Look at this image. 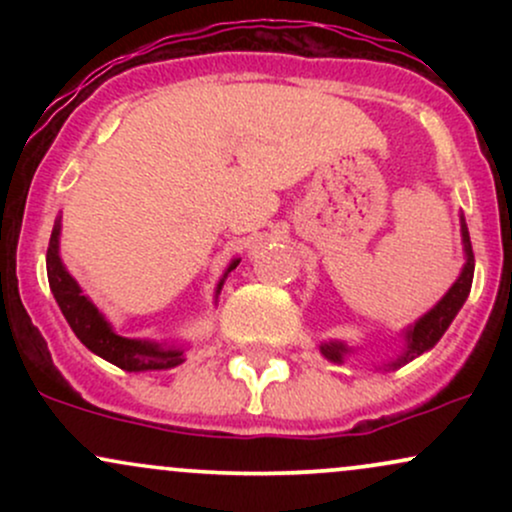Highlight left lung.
<instances>
[{"label":"left lung","mask_w":512,"mask_h":512,"mask_svg":"<svg viewBox=\"0 0 512 512\" xmlns=\"http://www.w3.org/2000/svg\"><path fill=\"white\" fill-rule=\"evenodd\" d=\"M460 231H462V245H464V262L460 276H457L455 284L450 286V291L445 293L440 301L433 305L431 310L424 317L414 322V325L407 327L404 337H407V349L402 351V356L395 358V361L387 363V368H399L404 363L414 361L416 356H421L424 351L433 349L438 344V339L443 337L445 330L450 327V322L455 320V315L460 313V308L467 301L469 289H472V279H474V252H472V240H469V231L467 223H464V216H460ZM322 356L332 363H344V356L349 354V346L344 342H325L320 346Z\"/></svg>","instance_id":"8db88e82"}]
</instances>
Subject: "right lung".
<instances>
[{"mask_svg": "<svg viewBox=\"0 0 512 512\" xmlns=\"http://www.w3.org/2000/svg\"><path fill=\"white\" fill-rule=\"evenodd\" d=\"M60 228L62 223L57 219L48 245V260H45L48 262V281L64 320L69 322V327H72V332L79 337V342L96 356L105 358V361H110L117 368L129 370V373H139V370H166L180 366V363L185 361L182 349L161 346L156 342H149V339L120 337V334L110 327V322L105 320L101 310L88 301V296H84V291L76 284L74 276L69 274L67 267L62 264ZM238 262L240 260H233L228 264L223 279H226L231 269L238 267ZM223 279L219 281V286H216V296H219Z\"/></svg>", "mask_w": 512, "mask_h": 512, "instance_id": "add662e5", "label": "right lung"}]
</instances>
